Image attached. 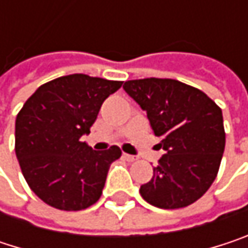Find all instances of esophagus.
Listing matches in <instances>:
<instances>
[{
    "mask_svg": "<svg viewBox=\"0 0 248 248\" xmlns=\"http://www.w3.org/2000/svg\"><path fill=\"white\" fill-rule=\"evenodd\" d=\"M124 158L127 161V162H133V161H136L138 158L136 156H133V155H129V154H124Z\"/></svg>",
    "mask_w": 248,
    "mask_h": 248,
    "instance_id": "34e87169",
    "label": "esophagus"
}]
</instances>
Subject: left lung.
Segmentation results:
<instances>
[{
	"label": "left lung",
	"mask_w": 248,
	"mask_h": 248,
	"mask_svg": "<svg viewBox=\"0 0 248 248\" xmlns=\"http://www.w3.org/2000/svg\"><path fill=\"white\" fill-rule=\"evenodd\" d=\"M124 89L146 112L165 151L152 179L140 185L142 198L164 210L195 202L208 191L221 164V109L204 92L173 78L129 80Z\"/></svg>",
	"instance_id": "1"
}]
</instances>
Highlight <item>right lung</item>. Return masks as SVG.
I'll return each instance as SVG.
<instances>
[{
  "instance_id": "add662e5",
  "label": "right lung",
  "mask_w": 248,
  "mask_h": 248,
  "mask_svg": "<svg viewBox=\"0 0 248 248\" xmlns=\"http://www.w3.org/2000/svg\"><path fill=\"white\" fill-rule=\"evenodd\" d=\"M122 81L70 75L40 86L16 119V155L31 191L64 211L93 205L102 195L118 146L93 151L90 133L102 103Z\"/></svg>"
}]
</instances>
